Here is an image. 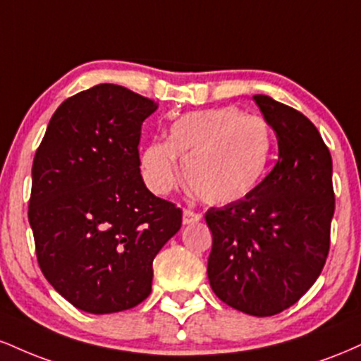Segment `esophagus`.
<instances>
[{"instance_id":"esophagus-1","label":"esophagus","mask_w":361,"mask_h":361,"mask_svg":"<svg viewBox=\"0 0 361 361\" xmlns=\"http://www.w3.org/2000/svg\"><path fill=\"white\" fill-rule=\"evenodd\" d=\"M202 219V215L198 212H193V210L185 209L183 210V224H195Z\"/></svg>"}]
</instances>
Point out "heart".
I'll return each mask as SVG.
<instances>
[{
    "mask_svg": "<svg viewBox=\"0 0 361 361\" xmlns=\"http://www.w3.org/2000/svg\"><path fill=\"white\" fill-rule=\"evenodd\" d=\"M273 132L264 118L238 106L192 111L178 118L166 140L142 151L140 168L149 188L168 193L183 180L200 200L227 205L243 200L267 176Z\"/></svg>",
    "mask_w": 361,
    "mask_h": 361,
    "instance_id": "heart-1",
    "label": "heart"
}]
</instances>
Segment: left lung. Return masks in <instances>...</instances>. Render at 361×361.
Segmentation results:
<instances>
[{
  "label": "left lung",
  "mask_w": 361,
  "mask_h": 361,
  "mask_svg": "<svg viewBox=\"0 0 361 361\" xmlns=\"http://www.w3.org/2000/svg\"><path fill=\"white\" fill-rule=\"evenodd\" d=\"M252 100L276 134L279 161L252 193L205 214L212 231L210 287L256 317L288 309L312 287L329 255L333 161L310 120L267 94Z\"/></svg>",
  "instance_id": "1"
}]
</instances>
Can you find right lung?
<instances>
[{
	"label": "right lung",
	"instance_id": "1",
	"mask_svg": "<svg viewBox=\"0 0 361 361\" xmlns=\"http://www.w3.org/2000/svg\"><path fill=\"white\" fill-rule=\"evenodd\" d=\"M157 103L118 85L68 98L32 166L28 222L44 276L74 307L111 314L151 293L152 261L181 209L140 176V127Z\"/></svg>",
	"mask_w": 361,
	"mask_h": 361
}]
</instances>
